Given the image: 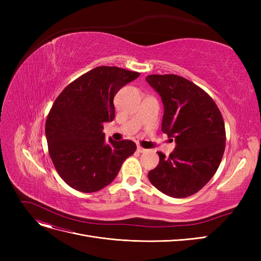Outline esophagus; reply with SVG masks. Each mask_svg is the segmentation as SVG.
Here are the masks:
<instances>
[{
    "label": "esophagus",
    "instance_id": "esophagus-1",
    "mask_svg": "<svg viewBox=\"0 0 261 261\" xmlns=\"http://www.w3.org/2000/svg\"><path fill=\"white\" fill-rule=\"evenodd\" d=\"M137 151L140 152V153H145V152L148 151V150L145 149V148H143L141 146H137Z\"/></svg>",
    "mask_w": 261,
    "mask_h": 261
}]
</instances>
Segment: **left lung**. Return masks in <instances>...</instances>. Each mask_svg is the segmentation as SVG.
Here are the masks:
<instances>
[{"mask_svg": "<svg viewBox=\"0 0 261 261\" xmlns=\"http://www.w3.org/2000/svg\"><path fill=\"white\" fill-rule=\"evenodd\" d=\"M146 81L163 102L162 132L176 143L168 158L158 152L159 164L148 177L161 193L185 198L200 191L219 168L225 149L223 117L209 94L184 77L149 75Z\"/></svg>", "mask_w": 261, "mask_h": 261, "instance_id": "1", "label": "left lung"}]
</instances>
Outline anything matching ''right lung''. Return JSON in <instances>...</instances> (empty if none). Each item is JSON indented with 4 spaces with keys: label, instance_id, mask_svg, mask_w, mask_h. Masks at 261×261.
<instances>
[{
    "label": "right lung",
    "instance_id": "1",
    "mask_svg": "<svg viewBox=\"0 0 261 261\" xmlns=\"http://www.w3.org/2000/svg\"><path fill=\"white\" fill-rule=\"evenodd\" d=\"M139 75L99 66L70 83L55 99L45 122L49 153L59 175L76 191L93 193L108 186L136 151L132 140L106 141L102 129L115 116L117 91Z\"/></svg>",
    "mask_w": 261,
    "mask_h": 261
}]
</instances>
